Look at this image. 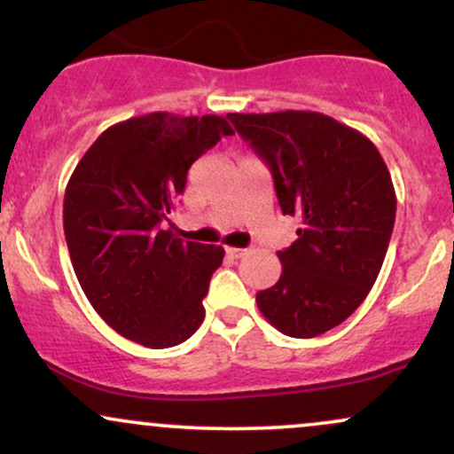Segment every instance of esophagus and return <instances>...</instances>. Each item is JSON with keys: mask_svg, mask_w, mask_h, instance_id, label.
<instances>
[{"mask_svg": "<svg viewBox=\"0 0 454 454\" xmlns=\"http://www.w3.org/2000/svg\"><path fill=\"white\" fill-rule=\"evenodd\" d=\"M249 249H241V247H226V254L231 258H243Z\"/></svg>", "mask_w": 454, "mask_h": 454, "instance_id": "34e87169", "label": "esophagus"}]
</instances>
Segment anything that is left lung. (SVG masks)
I'll return each instance as SVG.
<instances>
[{"mask_svg": "<svg viewBox=\"0 0 454 454\" xmlns=\"http://www.w3.org/2000/svg\"><path fill=\"white\" fill-rule=\"evenodd\" d=\"M234 129L267 161L284 215L301 220L278 284L256 294L279 333L309 340L350 317L376 284L397 196L367 137L314 111L231 113Z\"/></svg>", "mask_w": 454, "mask_h": 454, "instance_id": "obj_1", "label": "left lung"}]
</instances>
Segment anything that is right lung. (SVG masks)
<instances>
[{
	"label": "right lung",
	"mask_w": 454,
	"mask_h": 454,
	"mask_svg": "<svg viewBox=\"0 0 454 454\" xmlns=\"http://www.w3.org/2000/svg\"><path fill=\"white\" fill-rule=\"evenodd\" d=\"M231 123L217 114L149 113L114 123L67 181L64 232L72 267L93 309L145 348H173L196 333L220 245L164 231L187 170Z\"/></svg>",
	"instance_id": "add662e5"
}]
</instances>
